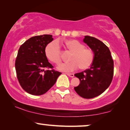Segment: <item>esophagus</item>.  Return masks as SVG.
Instances as JSON below:
<instances>
[{
    "label": "esophagus",
    "mask_w": 130,
    "mask_h": 130,
    "mask_svg": "<svg viewBox=\"0 0 130 130\" xmlns=\"http://www.w3.org/2000/svg\"><path fill=\"white\" fill-rule=\"evenodd\" d=\"M67 76H69L70 77H74V74L73 73H66Z\"/></svg>",
    "instance_id": "34e87169"
}]
</instances>
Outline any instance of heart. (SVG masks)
<instances>
[{
    "mask_svg": "<svg viewBox=\"0 0 130 130\" xmlns=\"http://www.w3.org/2000/svg\"><path fill=\"white\" fill-rule=\"evenodd\" d=\"M65 44L68 50L73 53L70 58L71 62L60 64L58 70L70 72L77 70L78 67L82 70L89 68L94 60V53L92 49L85 48L84 44L76 40H66ZM45 54L48 59L53 63L58 64L61 61V48L58 41H53L46 46Z\"/></svg>",
    "mask_w": 130,
    "mask_h": 130,
    "instance_id": "heart-1",
    "label": "heart"
}]
</instances>
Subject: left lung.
<instances>
[{"mask_svg": "<svg viewBox=\"0 0 130 130\" xmlns=\"http://www.w3.org/2000/svg\"><path fill=\"white\" fill-rule=\"evenodd\" d=\"M83 42L94 53V60L90 69L74 76L80 80L74 89L78 95L85 99L96 97L109 86L113 74V61L108 47L98 39L85 36Z\"/></svg>", "mask_w": 130, "mask_h": 130, "instance_id": "left-lung-1", "label": "left lung"}]
</instances>
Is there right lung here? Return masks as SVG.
<instances>
[{
	"label": "right lung",
	"mask_w": 130,
	"mask_h": 130,
	"mask_svg": "<svg viewBox=\"0 0 130 130\" xmlns=\"http://www.w3.org/2000/svg\"><path fill=\"white\" fill-rule=\"evenodd\" d=\"M53 40L51 35H38L28 39L19 48L15 69L19 84L28 93L41 95L46 93L61 74L53 69L45 54L46 46Z\"/></svg>",
	"instance_id": "add662e5"
}]
</instances>
